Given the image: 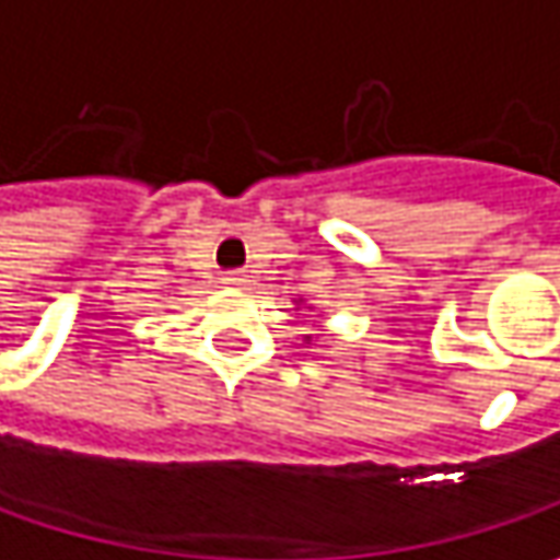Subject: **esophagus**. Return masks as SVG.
Here are the masks:
<instances>
[{"mask_svg": "<svg viewBox=\"0 0 560 560\" xmlns=\"http://www.w3.org/2000/svg\"><path fill=\"white\" fill-rule=\"evenodd\" d=\"M243 281H246L243 272H228V276H224V284H230V288H236V284H243Z\"/></svg>", "mask_w": 560, "mask_h": 560, "instance_id": "obj_1", "label": "esophagus"}]
</instances>
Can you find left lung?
Returning <instances> with one entry per match:
<instances>
[{
    "mask_svg": "<svg viewBox=\"0 0 560 560\" xmlns=\"http://www.w3.org/2000/svg\"><path fill=\"white\" fill-rule=\"evenodd\" d=\"M298 307H301V301H298ZM324 317V314H320ZM304 342H314V336H304Z\"/></svg>",
    "mask_w": 560,
    "mask_h": 560,
    "instance_id": "obj_1",
    "label": "left lung"
}]
</instances>
